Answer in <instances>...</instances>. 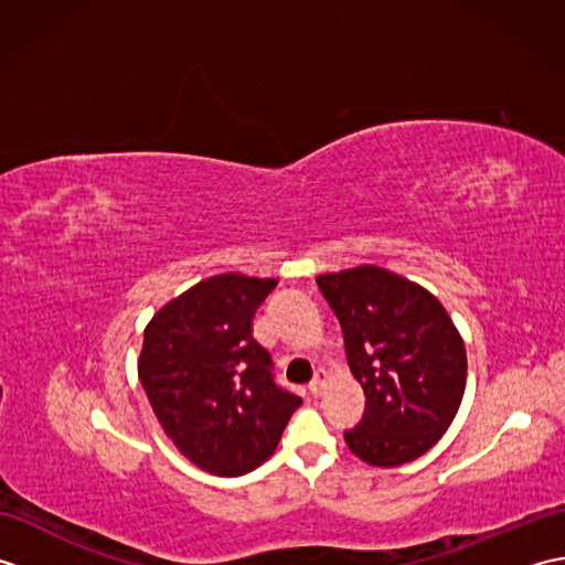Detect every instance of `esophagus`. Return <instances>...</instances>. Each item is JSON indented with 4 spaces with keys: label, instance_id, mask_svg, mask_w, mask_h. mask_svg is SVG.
<instances>
[{
    "label": "esophagus",
    "instance_id": "34e87169",
    "mask_svg": "<svg viewBox=\"0 0 565 565\" xmlns=\"http://www.w3.org/2000/svg\"><path fill=\"white\" fill-rule=\"evenodd\" d=\"M328 371H318V374H316V379H313V383H310V393H313V395H320L322 391H326V383H328Z\"/></svg>",
    "mask_w": 565,
    "mask_h": 565
}]
</instances>
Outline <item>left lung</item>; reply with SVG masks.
<instances>
[{
    "label": "left lung",
    "instance_id": "left-lung-1",
    "mask_svg": "<svg viewBox=\"0 0 565 565\" xmlns=\"http://www.w3.org/2000/svg\"><path fill=\"white\" fill-rule=\"evenodd\" d=\"M338 316L347 362L364 388V417L344 431L369 466L395 468L429 451L459 413L466 347L449 313L423 286L376 264L320 274Z\"/></svg>",
    "mask_w": 565,
    "mask_h": 565
}]
</instances>
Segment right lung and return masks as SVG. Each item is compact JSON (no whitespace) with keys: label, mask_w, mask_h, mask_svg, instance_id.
Here are the masks:
<instances>
[{"label":"right lung","mask_w":565,"mask_h":565,"mask_svg":"<svg viewBox=\"0 0 565 565\" xmlns=\"http://www.w3.org/2000/svg\"><path fill=\"white\" fill-rule=\"evenodd\" d=\"M276 279L227 271L191 286L148 322L138 379L164 435L213 476H243L274 454L303 401L271 379L252 318Z\"/></svg>","instance_id":"obj_1"}]
</instances>
